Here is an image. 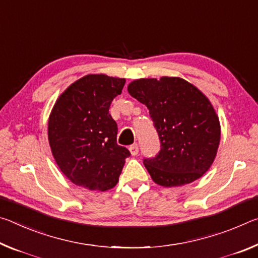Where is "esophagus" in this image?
Listing matches in <instances>:
<instances>
[{"label":"esophagus","instance_id":"34e87169","mask_svg":"<svg viewBox=\"0 0 258 258\" xmlns=\"http://www.w3.org/2000/svg\"><path fill=\"white\" fill-rule=\"evenodd\" d=\"M129 151L130 153H132V155H137L138 152H139V146L138 144H134L129 147Z\"/></svg>","mask_w":258,"mask_h":258}]
</instances>
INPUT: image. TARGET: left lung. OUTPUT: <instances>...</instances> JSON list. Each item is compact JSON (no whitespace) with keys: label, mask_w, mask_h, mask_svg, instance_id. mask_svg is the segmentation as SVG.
<instances>
[{"label":"left lung","mask_w":258,"mask_h":258,"mask_svg":"<svg viewBox=\"0 0 258 258\" xmlns=\"http://www.w3.org/2000/svg\"><path fill=\"white\" fill-rule=\"evenodd\" d=\"M128 91L149 108L160 139L159 153L143 160L152 179L172 187L200 178L214 162L221 139L208 98L179 78L139 79Z\"/></svg>","instance_id":"left-lung-1"}]
</instances>
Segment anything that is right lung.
<instances>
[{
    "instance_id": "right-lung-1",
    "label": "right lung",
    "mask_w": 258,
    "mask_h": 258,
    "mask_svg": "<svg viewBox=\"0 0 258 258\" xmlns=\"http://www.w3.org/2000/svg\"><path fill=\"white\" fill-rule=\"evenodd\" d=\"M124 79L89 74L67 88L49 117L48 137L58 167L72 183L92 191L114 187L130 152L117 145L108 113Z\"/></svg>"
}]
</instances>
